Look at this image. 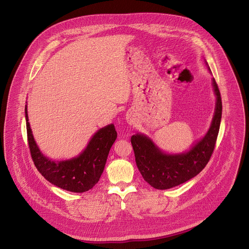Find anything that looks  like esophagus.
Masks as SVG:
<instances>
[{
	"label": "esophagus",
	"mask_w": 249,
	"mask_h": 249,
	"mask_svg": "<svg viewBox=\"0 0 249 249\" xmlns=\"http://www.w3.org/2000/svg\"><path fill=\"white\" fill-rule=\"evenodd\" d=\"M126 120H127V123H128L129 124H131V125L135 124V120H134L131 116H130V117H127V118H126Z\"/></svg>",
	"instance_id": "esophagus-1"
}]
</instances>
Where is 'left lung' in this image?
I'll list each match as a JSON object with an SVG mask.
<instances>
[{
  "mask_svg": "<svg viewBox=\"0 0 249 249\" xmlns=\"http://www.w3.org/2000/svg\"><path fill=\"white\" fill-rule=\"evenodd\" d=\"M216 103L211 126L206 135L184 153L166 154L142 134L131 137L136 165L142 178L153 188L167 190L197 176L209 162L216 142L222 104L217 84L213 78Z\"/></svg>",
  "mask_w": 249,
  "mask_h": 249,
  "instance_id": "1",
  "label": "left lung"
}]
</instances>
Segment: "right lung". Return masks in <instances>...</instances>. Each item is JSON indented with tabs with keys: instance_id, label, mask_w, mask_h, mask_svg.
Returning <instances> with one entry per match:
<instances>
[{
	"instance_id": "right-lung-1",
	"label": "right lung",
	"mask_w": 249,
	"mask_h": 249,
	"mask_svg": "<svg viewBox=\"0 0 249 249\" xmlns=\"http://www.w3.org/2000/svg\"><path fill=\"white\" fill-rule=\"evenodd\" d=\"M30 151L38 172L52 184L72 193H83L92 189L104 172L107 156L117 138L113 124L101 128L92 137L86 148L75 158L53 161L46 157L36 144L25 108Z\"/></svg>"
}]
</instances>
